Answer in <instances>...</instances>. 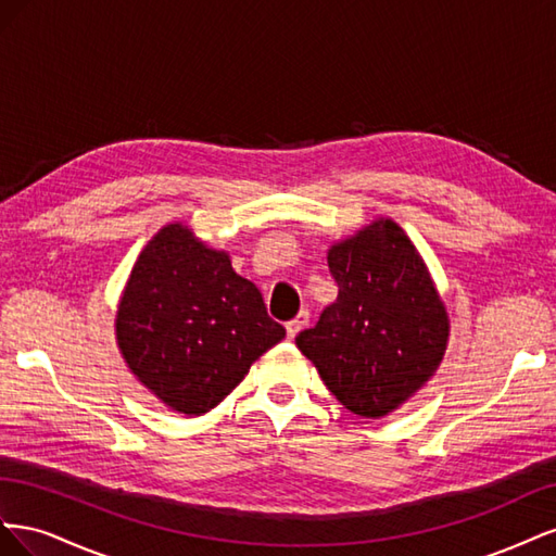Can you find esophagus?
Returning <instances> with one entry per match:
<instances>
[{
  "instance_id": "obj_1",
  "label": "esophagus",
  "mask_w": 556,
  "mask_h": 556,
  "mask_svg": "<svg viewBox=\"0 0 556 556\" xmlns=\"http://www.w3.org/2000/svg\"><path fill=\"white\" fill-rule=\"evenodd\" d=\"M308 319H311V313H308V311H301L294 319H290V323L285 325V329H288V336H290V339H294V336L308 325Z\"/></svg>"
}]
</instances>
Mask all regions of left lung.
<instances>
[{"instance_id":"obj_1","label":"left lung","mask_w":556,"mask_h":556,"mask_svg":"<svg viewBox=\"0 0 556 556\" xmlns=\"http://www.w3.org/2000/svg\"><path fill=\"white\" fill-rule=\"evenodd\" d=\"M339 296L296 348L350 413L382 417L439 368L447 313L419 252L396 223L378 220L329 250Z\"/></svg>"}]
</instances>
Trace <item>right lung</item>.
I'll use <instances>...</instances> for the list:
<instances>
[{"mask_svg":"<svg viewBox=\"0 0 556 556\" xmlns=\"http://www.w3.org/2000/svg\"><path fill=\"white\" fill-rule=\"evenodd\" d=\"M131 374L166 406L201 415L285 339L260 290L182 225H166L131 268L115 319Z\"/></svg>","mask_w":556,"mask_h":556,"instance_id":"right-lung-1","label":"right lung"}]
</instances>
